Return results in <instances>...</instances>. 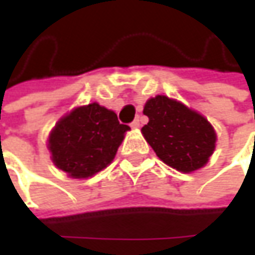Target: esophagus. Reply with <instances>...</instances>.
Listing matches in <instances>:
<instances>
[{
    "label": "esophagus",
    "mask_w": 255,
    "mask_h": 255,
    "mask_svg": "<svg viewBox=\"0 0 255 255\" xmlns=\"http://www.w3.org/2000/svg\"><path fill=\"white\" fill-rule=\"evenodd\" d=\"M130 128H132V129H137V128H140V122H139V119L133 121V122L130 123Z\"/></svg>",
    "instance_id": "1"
}]
</instances>
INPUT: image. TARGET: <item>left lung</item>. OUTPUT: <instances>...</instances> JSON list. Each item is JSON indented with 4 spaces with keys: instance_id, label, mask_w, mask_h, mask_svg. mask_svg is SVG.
<instances>
[{
    "instance_id": "left-lung-1",
    "label": "left lung",
    "mask_w": 255,
    "mask_h": 255,
    "mask_svg": "<svg viewBox=\"0 0 255 255\" xmlns=\"http://www.w3.org/2000/svg\"><path fill=\"white\" fill-rule=\"evenodd\" d=\"M143 113L149 118L143 136L167 166L190 173L209 162L217 136L200 113L163 95L150 98Z\"/></svg>"
}]
</instances>
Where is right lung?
Returning <instances> with one entry per match:
<instances>
[{
  "mask_svg": "<svg viewBox=\"0 0 255 255\" xmlns=\"http://www.w3.org/2000/svg\"><path fill=\"white\" fill-rule=\"evenodd\" d=\"M129 129L113 111L93 102L59 119L49 134L48 149L58 169L69 177L86 179L112 163Z\"/></svg>",
  "mask_w": 255,
  "mask_h": 255,
  "instance_id": "right-lung-1",
  "label": "right lung"
}]
</instances>
